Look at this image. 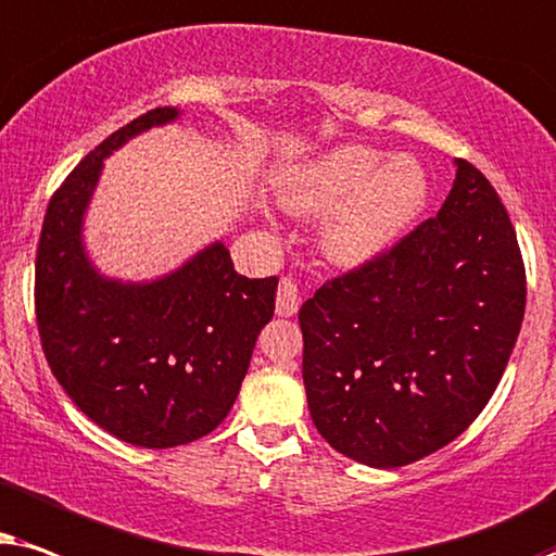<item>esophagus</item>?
<instances>
[{
  "mask_svg": "<svg viewBox=\"0 0 556 556\" xmlns=\"http://www.w3.org/2000/svg\"><path fill=\"white\" fill-rule=\"evenodd\" d=\"M298 307H300L298 285H294V279L285 277L282 282H279V290H277V315L290 317L298 313Z\"/></svg>",
  "mask_w": 556,
  "mask_h": 556,
  "instance_id": "obj_1",
  "label": "esophagus"
}]
</instances>
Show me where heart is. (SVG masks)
Listing matches in <instances>:
<instances>
[{"label":"heart","mask_w":556,"mask_h":556,"mask_svg":"<svg viewBox=\"0 0 556 556\" xmlns=\"http://www.w3.org/2000/svg\"><path fill=\"white\" fill-rule=\"evenodd\" d=\"M279 203L300 216H332L325 251L340 264H361L396 241L425 211L429 180L412 157H391L364 144H343L290 167L279 177Z\"/></svg>","instance_id":"obj_1"}]
</instances>
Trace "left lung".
Segmentation results:
<instances>
[{
	"label": "left lung",
	"mask_w": 556,
	"mask_h": 556,
	"mask_svg": "<svg viewBox=\"0 0 556 556\" xmlns=\"http://www.w3.org/2000/svg\"><path fill=\"white\" fill-rule=\"evenodd\" d=\"M447 201L300 309L317 432L345 457L402 468L468 429L519 338L527 269L498 192L455 160Z\"/></svg>",
	"instance_id": "obj_1"
}]
</instances>
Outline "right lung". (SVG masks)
I'll return each mask as SVG.
<instances>
[{
	"label": "right lung",
	"mask_w": 556,
	"mask_h": 556,
	"mask_svg": "<svg viewBox=\"0 0 556 556\" xmlns=\"http://www.w3.org/2000/svg\"><path fill=\"white\" fill-rule=\"evenodd\" d=\"M177 118L162 106L116 129L53 192L35 258V315L48 366L73 404L114 438L177 447L213 432L239 396L277 277L249 279L216 241L144 285L101 277L80 226L103 157Z\"/></svg>",
	"instance_id": "obj_1"
}]
</instances>
